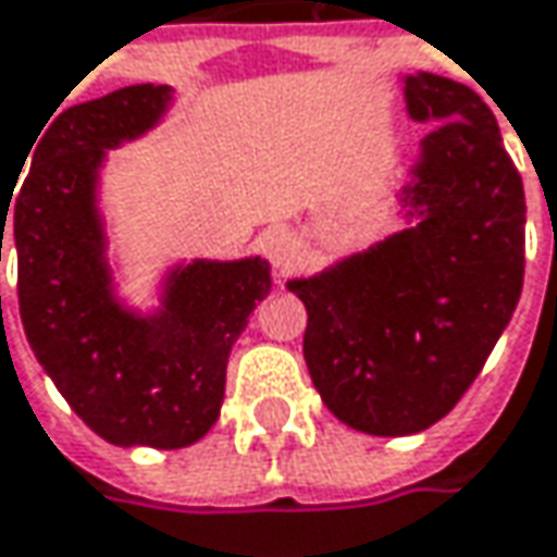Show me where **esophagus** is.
<instances>
[{
	"label": "esophagus",
	"mask_w": 557,
	"mask_h": 557,
	"mask_svg": "<svg viewBox=\"0 0 557 557\" xmlns=\"http://www.w3.org/2000/svg\"><path fill=\"white\" fill-rule=\"evenodd\" d=\"M264 252H268V258L277 264L280 271H286L293 264V258H296V239H293V233L286 231V227H274V231L264 233Z\"/></svg>",
	"instance_id": "esophagus-1"
}]
</instances>
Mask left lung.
Instances as JSON below:
<instances>
[{"instance_id":"left-lung-1","label":"left lung","mask_w":557,"mask_h":557,"mask_svg":"<svg viewBox=\"0 0 557 557\" xmlns=\"http://www.w3.org/2000/svg\"><path fill=\"white\" fill-rule=\"evenodd\" d=\"M408 111L433 121L405 193L421 224L293 280L308 308L305 364L351 430L408 436L446 418L483 371L523 286V183L496 114L471 86L405 81Z\"/></svg>"}]
</instances>
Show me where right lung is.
I'll use <instances>...</instances> for the list:
<instances>
[{"label": "right lung", "mask_w": 557, "mask_h": 557, "mask_svg": "<svg viewBox=\"0 0 557 557\" xmlns=\"http://www.w3.org/2000/svg\"><path fill=\"white\" fill-rule=\"evenodd\" d=\"M168 96V86L136 84L61 111L14 202H0V261L12 231L27 343L77 418L114 446L202 440L221 414L233 343L271 293L268 264L246 258L177 271L152 321L111 302L96 171L106 149L156 124Z\"/></svg>", "instance_id": "right-lung-1"}]
</instances>
